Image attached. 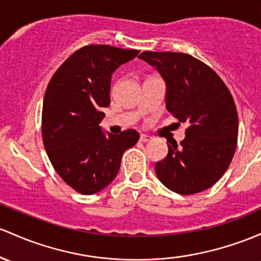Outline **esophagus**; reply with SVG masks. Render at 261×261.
Here are the masks:
<instances>
[{"label": "esophagus", "instance_id": "34e87169", "mask_svg": "<svg viewBox=\"0 0 261 261\" xmlns=\"http://www.w3.org/2000/svg\"><path fill=\"white\" fill-rule=\"evenodd\" d=\"M140 140H141L142 142H148V141H152L153 137L150 136V135H145V134H142V135L140 136Z\"/></svg>", "mask_w": 261, "mask_h": 261}]
</instances>
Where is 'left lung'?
<instances>
[{"instance_id":"1","label":"left lung","mask_w":261,"mask_h":261,"mask_svg":"<svg viewBox=\"0 0 261 261\" xmlns=\"http://www.w3.org/2000/svg\"><path fill=\"white\" fill-rule=\"evenodd\" d=\"M140 59L161 74L166 109L186 122V136L171 141L156 162L162 185L179 194L208 190L224 174L237 148L238 113L233 96L218 74L190 54L144 51Z\"/></svg>"}]
</instances>
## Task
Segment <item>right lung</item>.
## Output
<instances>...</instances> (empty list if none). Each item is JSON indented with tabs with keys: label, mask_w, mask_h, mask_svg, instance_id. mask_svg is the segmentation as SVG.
I'll return each instance as SVG.
<instances>
[{
	"label": "right lung",
	"mask_w": 261,
	"mask_h": 261,
	"mask_svg": "<svg viewBox=\"0 0 261 261\" xmlns=\"http://www.w3.org/2000/svg\"><path fill=\"white\" fill-rule=\"evenodd\" d=\"M137 54L113 45H87L71 54L48 84L43 144L57 173L79 193H98L110 185L122 154L139 141L134 128L114 135L100 126L102 108L110 105L111 75Z\"/></svg>",
	"instance_id": "right-lung-1"
}]
</instances>
